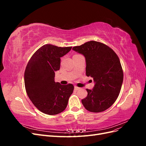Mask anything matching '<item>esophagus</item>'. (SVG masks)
<instances>
[{
    "label": "esophagus",
    "instance_id": "esophagus-1",
    "mask_svg": "<svg viewBox=\"0 0 146 146\" xmlns=\"http://www.w3.org/2000/svg\"><path fill=\"white\" fill-rule=\"evenodd\" d=\"M80 88H78V87H77V86H74V90H76V91H77V90H80Z\"/></svg>",
    "mask_w": 146,
    "mask_h": 146
}]
</instances>
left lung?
Wrapping results in <instances>:
<instances>
[{
	"label": "left lung",
	"mask_w": 146,
	"mask_h": 146,
	"mask_svg": "<svg viewBox=\"0 0 146 146\" xmlns=\"http://www.w3.org/2000/svg\"><path fill=\"white\" fill-rule=\"evenodd\" d=\"M72 49L86 60V75L93 78L94 86L86 89L88 96L82 103L88 111H104L114 103L121 91L123 70L115 52L104 44L91 41Z\"/></svg>",
	"instance_id": "left-lung-1"
}]
</instances>
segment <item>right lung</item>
I'll return each mask as SVG.
<instances>
[{
	"mask_svg": "<svg viewBox=\"0 0 146 146\" xmlns=\"http://www.w3.org/2000/svg\"><path fill=\"white\" fill-rule=\"evenodd\" d=\"M72 47L46 44L35 52L24 73L25 90L30 100L39 111L55 115L63 111L72 94V84L62 85L55 82V72L60 68L61 57Z\"/></svg>",
	"mask_w": 146,
	"mask_h": 146,
	"instance_id": "right-lung-1",
	"label": "right lung"
}]
</instances>
